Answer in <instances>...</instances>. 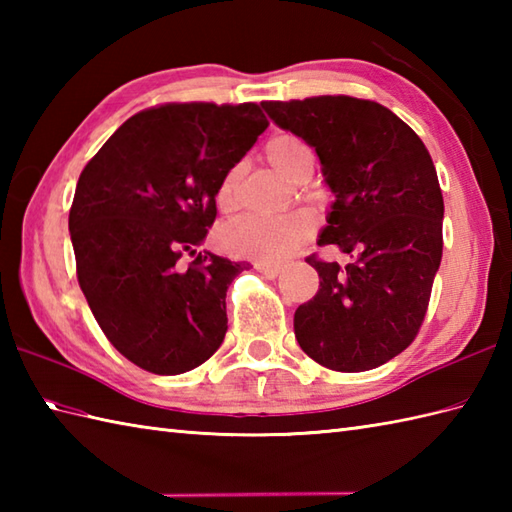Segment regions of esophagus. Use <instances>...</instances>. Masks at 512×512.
I'll list each match as a JSON object with an SVG mask.
<instances>
[{
    "label": "esophagus",
    "mask_w": 512,
    "mask_h": 512,
    "mask_svg": "<svg viewBox=\"0 0 512 512\" xmlns=\"http://www.w3.org/2000/svg\"><path fill=\"white\" fill-rule=\"evenodd\" d=\"M255 270L262 273L268 279H275L281 273V264H266V262H255Z\"/></svg>",
    "instance_id": "esophagus-1"
}]
</instances>
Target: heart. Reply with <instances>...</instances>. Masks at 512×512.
Instances as JSON below:
<instances>
[{
	"label": "heart",
	"instance_id": "b5f03b06",
	"mask_svg": "<svg viewBox=\"0 0 512 512\" xmlns=\"http://www.w3.org/2000/svg\"><path fill=\"white\" fill-rule=\"evenodd\" d=\"M266 160L281 176L292 182H306L314 167V154L306 140L295 134H279L266 143ZM239 167H233L222 178L215 193L217 209L231 213L237 209ZM314 233L310 213L295 211L279 217H239L220 231L224 250L255 262H281L292 250L308 242Z\"/></svg>",
	"mask_w": 512,
	"mask_h": 512
}]
</instances>
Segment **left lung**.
Returning <instances> with one entry per match:
<instances>
[{
    "instance_id": "8db88e82",
    "label": "left lung",
    "mask_w": 512,
    "mask_h": 512,
    "mask_svg": "<svg viewBox=\"0 0 512 512\" xmlns=\"http://www.w3.org/2000/svg\"><path fill=\"white\" fill-rule=\"evenodd\" d=\"M262 105L317 149L336 195L319 246L356 255L345 270L306 257L319 290L295 312L301 350L334 372L383 365L418 336L442 259L444 200L429 151L369 99L325 94Z\"/></svg>"
}]
</instances>
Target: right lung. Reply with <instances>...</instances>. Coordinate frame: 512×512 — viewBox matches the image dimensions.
<instances>
[{
    "label": "right lung",
    "mask_w": 512,
    "mask_h": 512,
    "mask_svg": "<svg viewBox=\"0 0 512 512\" xmlns=\"http://www.w3.org/2000/svg\"><path fill=\"white\" fill-rule=\"evenodd\" d=\"M266 127L257 103H162L127 118L81 171L76 279L107 341L145 372H189L224 341L226 290L248 264L193 246L215 222L222 178Z\"/></svg>",
    "instance_id": "1"
}]
</instances>
